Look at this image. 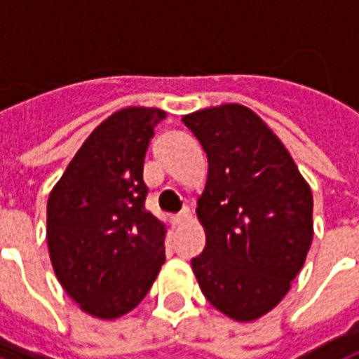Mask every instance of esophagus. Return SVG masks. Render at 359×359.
<instances>
[{
  "mask_svg": "<svg viewBox=\"0 0 359 359\" xmlns=\"http://www.w3.org/2000/svg\"><path fill=\"white\" fill-rule=\"evenodd\" d=\"M189 219H191V211H189L187 207H185L184 211L180 212V215H175V217H172V221H174L175 226H180V224H184V222H185V221H189Z\"/></svg>",
  "mask_w": 359,
  "mask_h": 359,
  "instance_id": "obj_1",
  "label": "esophagus"
}]
</instances>
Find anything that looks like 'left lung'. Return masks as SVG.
<instances>
[{"label": "left lung", "instance_id": "8db88e82", "mask_svg": "<svg viewBox=\"0 0 359 359\" xmlns=\"http://www.w3.org/2000/svg\"><path fill=\"white\" fill-rule=\"evenodd\" d=\"M209 174L197 201L205 248L191 268L207 301L234 320L278 305L313 242V194L273 130L252 109L226 103L185 115Z\"/></svg>", "mask_w": 359, "mask_h": 359}]
</instances>
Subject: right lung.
I'll list each match as a JSON object with an SVG mask.
<instances>
[{
    "mask_svg": "<svg viewBox=\"0 0 359 359\" xmlns=\"http://www.w3.org/2000/svg\"><path fill=\"white\" fill-rule=\"evenodd\" d=\"M165 111L127 107L86 138L46 205L54 273L81 311L127 315L165 259V226L144 207V156Z\"/></svg>",
    "mask_w": 359,
    "mask_h": 359,
    "instance_id": "right-lung-1",
    "label": "right lung"
}]
</instances>
